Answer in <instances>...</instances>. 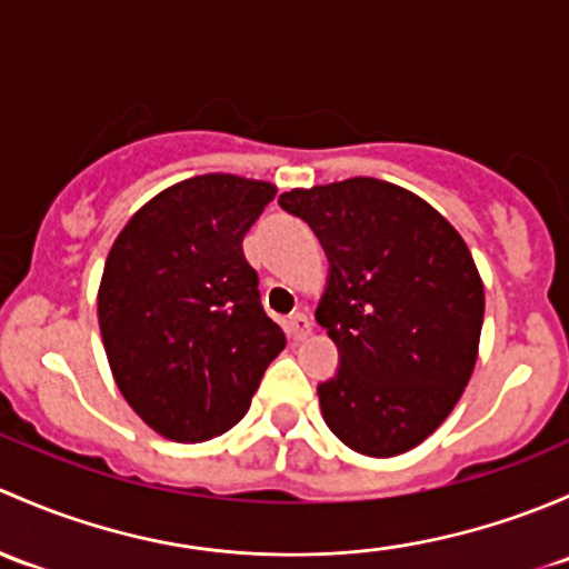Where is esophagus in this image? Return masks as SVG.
<instances>
[{
	"instance_id": "1",
	"label": "esophagus",
	"mask_w": 569,
	"mask_h": 569,
	"mask_svg": "<svg viewBox=\"0 0 569 569\" xmlns=\"http://www.w3.org/2000/svg\"><path fill=\"white\" fill-rule=\"evenodd\" d=\"M309 331H312V318H309V315L296 312V315H290V318H287V333H290L296 342H298V339L307 337Z\"/></svg>"
}]
</instances>
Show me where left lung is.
<instances>
[{"label": "left lung", "instance_id": "8db88e82", "mask_svg": "<svg viewBox=\"0 0 569 569\" xmlns=\"http://www.w3.org/2000/svg\"><path fill=\"white\" fill-rule=\"evenodd\" d=\"M279 204L328 257L315 312L339 348L318 386L328 430L367 458L419 447L477 365L485 287L466 241L425 199L375 178L292 189Z\"/></svg>", "mask_w": 569, "mask_h": 569}]
</instances>
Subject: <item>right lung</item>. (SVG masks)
Instances as JSON below:
<instances>
[{
	"instance_id": "add662e5",
	"label": "right lung",
	"mask_w": 569,
	"mask_h": 569,
	"mask_svg": "<svg viewBox=\"0 0 569 569\" xmlns=\"http://www.w3.org/2000/svg\"><path fill=\"white\" fill-rule=\"evenodd\" d=\"M273 197L266 180L199 174L142 204L111 246L98 290L111 375L169 441L236 427L284 350L243 254V236Z\"/></svg>"
}]
</instances>
